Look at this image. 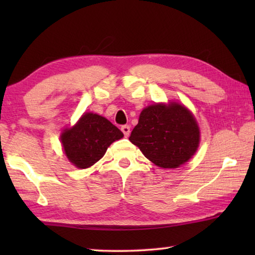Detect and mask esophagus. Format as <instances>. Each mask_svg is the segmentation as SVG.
Here are the masks:
<instances>
[{
    "label": "esophagus",
    "mask_w": 255,
    "mask_h": 255,
    "mask_svg": "<svg viewBox=\"0 0 255 255\" xmlns=\"http://www.w3.org/2000/svg\"><path fill=\"white\" fill-rule=\"evenodd\" d=\"M122 131L124 132L125 137H128L129 133H130V127H129L128 125H124V126L122 127Z\"/></svg>",
    "instance_id": "1"
}]
</instances>
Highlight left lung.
<instances>
[{
  "instance_id": "8db88e82",
  "label": "left lung",
  "mask_w": 255,
  "mask_h": 255,
  "mask_svg": "<svg viewBox=\"0 0 255 255\" xmlns=\"http://www.w3.org/2000/svg\"><path fill=\"white\" fill-rule=\"evenodd\" d=\"M199 133L191 112L173 102L145 108L129 140L157 166L174 169L196 153Z\"/></svg>"
}]
</instances>
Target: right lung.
<instances>
[{
  "mask_svg": "<svg viewBox=\"0 0 255 255\" xmlns=\"http://www.w3.org/2000/svg\"><path fill=\"white\" fill-rule=\"evenodd\" d=\"M123 137L122 130L109 120L88 112L74 127L63 131L60 140L70 162L80 169H86L98 162L115 140Z\"/></svg>",
  "mask_w": 255,
  "mask_h": 255,
  "instance_id": "obj_1",
  "label": "right lung"
}]
</instances>
